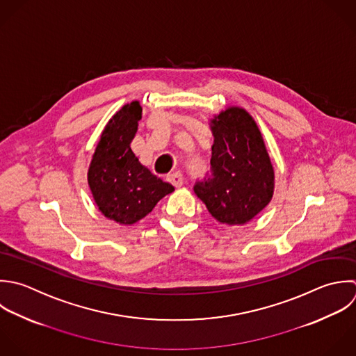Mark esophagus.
Returning a JSON list of instances; mask_svg holds the SVG:
<instances>
[{
    "label": "esophagus",
    "instance_id": "34e87169",
    "mask_svg": "<svg viewBox=\"0 0 356 356\" xmlns=\"http://www.w3.org/2000/svg\"><path fill=\"white\" fill-rule=\"evenodd\" d=\"M168 180L175 186V187H181L183 186V175L180 172H175L168 175Z\"/></svg>",
    "mask_w": 356,
    "mask_h": 356
}]
</instances>
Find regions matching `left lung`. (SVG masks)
Instances as JSON below:
<instances>
[{
	"label": "left lung",
	"instance_id": "obj_1",
	"mask_svg": "<svg viewBox=\"0 0 356 356\" xmlns=\"http://www.w3.org/2000/svg\"><path fill=\"white\" fill-rule=\"evenodd\" d=\"M211 173L194 193L209 213L226 225H245L272 200L275 170L252 116L230 106L211 119Z\"/></svg>",
	"mask_w": 356,
	"mask_h": 356
}]
</instances>
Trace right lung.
<instances>
[{
    "mask_svg": "<svg viewBox=\"0 0 356 356\" xmlns=\"http://www.w3.org/2000/svg\"><path fill=\"white\" fill-rule=\"evenodd\" d=\"M143 108L123 105L106 123L92 155L87 179L102 215L120 225L145 218L175 187L151 173L131 151Z\"/></svg>",
    "mask_w": 356,
    "mask_h": 356,
    "instance_id": "1",
    "label": "right lung"
}]
</instances>
